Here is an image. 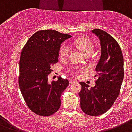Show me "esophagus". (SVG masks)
Masks as SVG:
<instances>
[{"mask_svg":"<svg viewBox=\"0 0 132 132\" xmlns=\"http://www.w3.org/2000/svg\"><path fill=\"white\" fill-rule=\"evenodd\" d=\"M75 82H76V81H75V80H71L70 81H69V84L70 85L73 84V83H75Z\"/></svg>","mask_w":132,"mask_h":132,"instance_id":"34e87169","label":"esophagus"}]
</instances>
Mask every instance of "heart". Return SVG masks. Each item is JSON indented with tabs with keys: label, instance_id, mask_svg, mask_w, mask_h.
Returning <instances> with one entry per match:
<instances>
[{
	"label": "heart",
	"instance_id": "heart-1",
	"mask_svg": "<svg viewBox=\"0 0 132 132\" xmlns=\"http://www.w3.org/2000/svg\"><path fill=\"white\" fill-rule=\"evenodd\" d=\"M75 46L80 50L84 55H91L94 50V44L91 40L89 38H80L76 40ZM70 53V48L67 44H63L59 50V55L61 58H66L69 56ZM80 69H73V73L74 75L77 76L80 72Z\"/></svg>",
	"mask_w": 132,
	"mask_h": 132
}]
</instances>
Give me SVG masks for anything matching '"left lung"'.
<instances>
[{"label": "left lung", "instance_id": "8db88e82", "mask_svg": "<svg viewBox=\"0 0 132 132\" xmlns=\"http://www.w3.org/2000/svg\"><path fill=\"white\" fill-rule=\"evenodd\" d=\"M101 42V55L96 67V85L89 88L80 82V108L85 114L99 116L110 110L120 93L124 77L123 57L116 40L106 31L93 29Z\"/></svg>", "mask_w": 132, "mask_h": 132}]
</instances>
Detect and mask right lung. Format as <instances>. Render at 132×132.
<instances>
[{
    "mask_svg": "<svg viewBox=\"0 0 132 132\" xmlns=\"http://www.w3.org/2000/svg\"><path fill=\"white\" fill-rule=\"evenodd\" d=\"M71 36L53 29L40 30L24 45L19 62L18 83L24 102L34 114L49 116L61 106V95L69 85L59 77L48 82L52 66L59 61L61 43Z\"/></svg>",
    "mask_w": 132,
    "mask_h": 132,
    "instance_id": "obj_1",
    "label": "right lung"
}]
</instances>
